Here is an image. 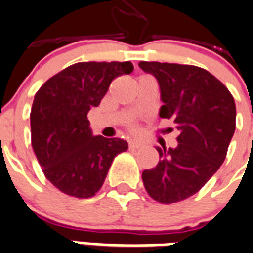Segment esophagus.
<instances>
[{"instance_id": "esophagus-1", "label": "esophagus", "mask_w": 253, "mask_h": 253, "mask_svg": "<svg viewBox=\"0 0 253 253\" xmlns=\"http://www.w3.org/2000/svg\"><path fill=\"white\" fill-rule=\"evenodd\" d=\"M128 146H130V149H139L143 146V143L141 141H136V140H130L128 141Z\"/></svg>"}]
</instances>
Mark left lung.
I'll list each match as a JSON object with an SVG mask.
<instances>
[{"label":"left lung","instance_id":"1","mask_svg":"<svg viewBox=\"0 0 253 253\" xmlns=\"http://www.w3.org/2000/svg\"><path fill=\"white\" fill-rule=\"evenodd\" d=\"M157 78L163 105L161 118L179 130L176 148H159V162L143 172L148 194L159 203H176L199 192L220 169L235 131V103L215 76L195 65L140 61Z\"/></svg>","mask_w":253,"mask_h":253}]
</instances>
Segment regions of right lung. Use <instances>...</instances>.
<instances>
[{
	"mask_svg": "<svg viewBox=\"0 0 253 253\" xmlns=\"http://www.w3.org/2000/svg\"><path fill=\"white\" fill-rule=\"evenodd\" d=\"M133 71L131 61H82L41 86L31 110L32 146L46 179L64 194L91 198L103 186L122 139L94 136L87 114L99 107L110 82Z\"/></svg>",
	"mask_w": 253,
	"mask_h": 253,
	"instance_id": "right-lung-1",
	"label": "right lung"
}]
</instances>
